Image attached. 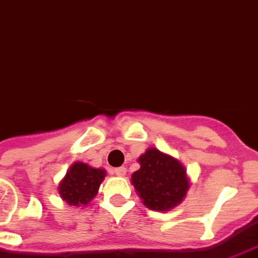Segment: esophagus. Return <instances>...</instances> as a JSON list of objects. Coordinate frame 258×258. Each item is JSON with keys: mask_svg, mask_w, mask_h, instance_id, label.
<instances>
[{"mask_svg": "<svg viewBox=\"0 0 258 258\" xmlns=\"http://www.w3.org/2000/svg\"><path fill=\"white\" fill-rule=\"evenodd\" d=\"M114 173H115L116 176H121V177H123V176H126V168H123V166H121V168H116L114 169Z\"/></svg>", "mask_w": 258, "mask_h": 258, "instance_id": "1", "label": "esophagus"}]
</instances>
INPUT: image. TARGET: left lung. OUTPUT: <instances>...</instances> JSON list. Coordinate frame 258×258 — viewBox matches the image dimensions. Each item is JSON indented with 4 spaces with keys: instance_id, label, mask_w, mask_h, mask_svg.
Returning a JSON list of instances; mask_svg holds the SVG:
<instances>
[{
    "instance_id": "left-lung-1",
    "label": "left lung",
    "mask_w": 258,
    "mask_h": 258,
    "mask_svg": "<svg viewBox=\"0 0 258 258\" xmlns=\"http://www.w3.org/2000/svg\"><path fill=\"white\" fill-rule=\"evenodd\" d=\"M137 162L140 169L132 174L131 181L144 206L168 212L183 202L189 189V178L178 159L151 147Z\"/></svg>"
}]
</instances>
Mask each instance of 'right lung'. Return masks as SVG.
<instances>
[{
  "label": "right lung",
  "mask_w": 258,
  "mask_h": 258,
  "mask_svg": "<svg viewBox=\"0 0 258 258\" xmlns=\"http://www.w3.org/2000/svg\"><path fill=\"white\" fill-rule=\"evenodd\" d=\"M106 177L103 168H92L88 163L74 162L59 183L60 198L70 206H86L99 192Z\"/></svg>",
  "instance_id": "obj_1"
}]
</instances>
